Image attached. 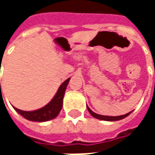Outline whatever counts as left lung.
<instances>
[{
  "label": "left lung",
  "mask_w": 155,
  "mask_h": 155,
  "mask_svg": "<svg viewBox=\"0 0 155 155\" xmlns=\"http://www.w3.org/2000/svg\"><path fill=\"white\" fill-rule=\"evenodd\" d=\"M87 109L88 111L90 112V114L94 117V118H96L98 120H104V121H117V120H123L125 117H127L128 115H130V114L132 113V111H130L129 113H127V114H123V115H119V116H108V115H102V114H96V113H94V111H92L90 108L88 107V105Z\"/></svg>",
  "instance_id": "obj_1"
}]
</instances>
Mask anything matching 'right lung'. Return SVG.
<instances>
[{
  "label": "right lung",
  "mask_w": 155,
  "mask_h": 155,
  "mask_svg": "<svg viewBox=\"0 0 155 155\" xmlns=\"http://www.w3.org/2000/svg\"><path fill=\"white\" fill-rule=\"evenodd\" d=\"M71 80V78H68L66 81H64L60 85L57 92L55 93L53 99L51 100L44 107L32 111L21 110L13 106L16 112H18L22 117H24L26 120L33 122H45L48 120H51L56 118L62 109L63 105V99H64V92L67 87L68 83ZM1 84V83H0Z\"/></svg>",
  "instance_id": "1"
}]
</instances>
